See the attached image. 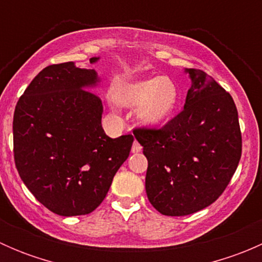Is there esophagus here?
I'll return each mask as SVG.
<instances>
[{
	"instance_id": "esophagus-1",
	"label": "esophagus",
	"mask_w": 262,
	"mask_h": 262,
	"mask_svg": "<svg viewBox=\"0 0 262 262\" xmlns=\"http://www.w3.org/2000/svg\"><path fill=\"white\" fill-rule=\"evenodd\" d=\"M141 150H142L141 144H139L137 141H134L133 146H132V152H133V153H138V152H141Z\"/></svg>"
}]
</instances>
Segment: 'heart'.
<instances>
[{
  "label": "heart",
  "instance_id": "heart-1",
  "mask_svg": "<svg viewBox=\"0 0 262 262\" xmlns=\"http://www.w3.org/2000/svg\"><path fill=\"white\" fill-rule=\"evenodd\" d=\"M178 87L168 77H150L120 87L116 100L125 106H138L146 124H158L170 116L178 102Z\"/></svg>",
  "mask_w": 262,
  "mask_h": 262
}]
</instances>
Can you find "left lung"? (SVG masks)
<instances>
[{
    "instance_id": "1",
    "label": "left lung",
    "mask_w": 262,
    "mask_h": 262,
    "mask_svg": "<svg viewBox=\"0 0 262 262\" xmlns=\"http://www.w3.org/2000/svg\"><path fill=\"white\" fill-rule=\"evenodd\" d=\"M184 109L161 128H136L148 160V200L163 215H189L213 204L236 172L242 153L233 99L210 76L189 68Z\"/></svg>"
}]
</instances>
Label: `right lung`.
I'll use <instances>...</instances> for the list:
<instances>
[{
	"mask_svg": "<svg viewBox=\"0 0 262 262\" xmlns=\"http://www.w3.org/2000/svg\"><path fill=\"white\" fill-rule=\"evenodd\" d=\"M96 82L94 70H81L73 62L48 66L15 107L17 172L35 199L58 215L94 212L133 144L132 134L115 139L105 134L101 100L83 90Z\"/></svg>",
	"mask_w": 262,
	"mask_h": 262,
	"instance_id": "1",
	"label": "right lung"
}]
</instances>
